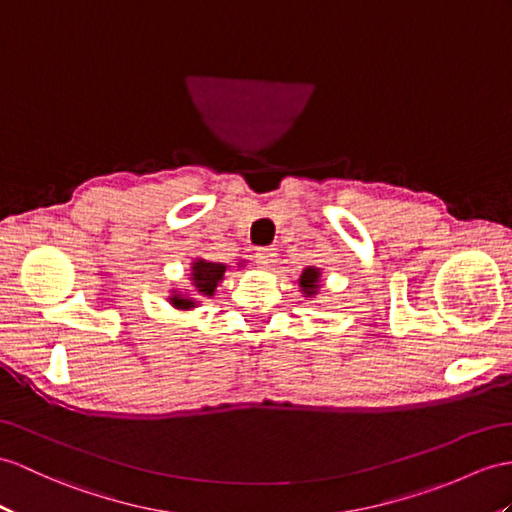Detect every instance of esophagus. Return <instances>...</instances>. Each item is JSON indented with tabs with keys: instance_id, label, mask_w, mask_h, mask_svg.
Instances as JSON below:
<instances>
[{
	"instance_id": "34e87169",
	"label": "esophagus",
	"mask_w": 512,
	"mask_h": 512,
	"mask_svg": "<svg viewBox=\"0 0 512 512\" xmlns=\"http://www.w3.org/2000/svg\"><path fill=\"white\" fill-rule=\"evenodd\" d=\"M256 260H258V265L263 267V269H271L273 265L278 263L276 247H260V249H256Z\"/></svg>"
}]
</instances>
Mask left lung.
Instances as JSON below:
<instances>
[{
  "label": "left lung",
  "mask_w": 512,
  "mask_h": 512,
  "mask_svg": "<svg viewBox=\"0 0 512 512\" xmlns=\"http://www.w3.org/2000/svg\"><path fill=\"white\" fill-rule=\"evenodd\" d=\"M321 282H323V273L319 267H306L302 271V276L297 280L299 286V293L306 299H315L321 291Z\"/></svg>",
  "instance_id": "left-lung-1"
}]
</instances>
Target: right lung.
Here are the masks:
<instances>
[{
    "label": "right lung",
    "mask_w": 512,
    "mask_h": 512,
    "mask_svg": "<svg viewBox=\"0 0 512 512\" xmlns=\"http://www.w3.org/2000/svg\"><path fill=\"white\" fill-rule=\"evenodd\" d=\"M236 267H245V260H241ZM226 269L228 265L213 263V260H206L202 256L193 258L189 267V286L186 289H171L167 295L171 308L180 310V313H189V310L202 306L204 299L215 295L217 286L223 282V276H226Z\"/></svg>",
    "instance_id": "obj_1"
}]
</instances>
